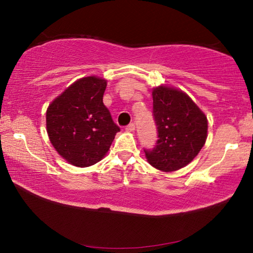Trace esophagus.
<instances>
[{
  "instance_id": "esophagus-1",
  "label": "esophagus",
  "mask_w": 253,
  "mask_h": 253,
  "mask_svg": "<svg viewBox=\"0 0 253 253\" xmlns=\"http://www.w3.org/2000/svg\"><path fill=\"white\" fill-rule=\"evenodd\" d=\"M126 130L127 131V132H134V130H136V126H134L133 123H130L129 126H126Z\"/></svg>"
}]
</instances>
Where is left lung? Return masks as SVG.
I'll return each instance as SVG.
<instances>
[{
	"label": "left lung",
	"instance_id": "1",
	"mask_svg": "<svg viewBox=\"0 0 253 253\" xmlns=\"http://www.w3.org/2000/svg\"><path fill=\"white\" fill-rule=\"evenodd\" d=\"M155 147L144 150L148 164L161 171H175L195 159L205 145L207 117L191 98L177 88H153Z\"/></svg>",
	"mask_w": 253,
	"mask_h": 253
}]
</instances>
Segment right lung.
<instances>
[{"mask_svg":"<svg viewBox=\"0 0 253 253\" xmlns=\"http://www.w3.org/2000/svg\"><path fill=\"white\" fill-rule=\"evenodd\" d=\"M106 86V79L95 76L78 79L47 109L50 143L76 167H89L101 160L120 131L103 105Z\"/></svg>","mask_w":253,"mask_h":253,"instance_id":"right-lung-1","label":"right lung"}]
</instances>
